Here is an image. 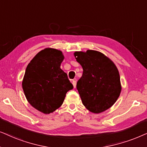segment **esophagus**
I'll use <instances>...</instances> for the list:
<instances>
[{
    "mask_svg": "<svg viewBox=\"0 0 147 147\" xmlns=\"http://www.w3.org/2000/svg\"><path fill=\"white\" fill-rule=\"evenodd\" d=\"M72 85H73L74 88H75L76 86H77V81H75V80H73V81H72Z\"/></svg>",
    "mask_w": 147,
    "mask_h": 147,
    "instance_id": "1",
    "label": "esophagus"
}]
</instances>
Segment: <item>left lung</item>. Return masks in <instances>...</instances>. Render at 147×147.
Masks as SVG:
<instances>
[{"label":"left lung","mask_w":147,"mask_h":147,"mask_svg":"<svg viewBox=\"0 0 147 147\" xmlns=\"http://www.w3.org/2000/svg\"><path fill=\"white\" fill-rule=\"evenodd\" d=\"M76 60L83 67L77 83L82 103L91 112L99 113L114 104L121 92L120 77L113 62L101 52H75Z\"/></svg>","instance_id":"1"}]
</instances>
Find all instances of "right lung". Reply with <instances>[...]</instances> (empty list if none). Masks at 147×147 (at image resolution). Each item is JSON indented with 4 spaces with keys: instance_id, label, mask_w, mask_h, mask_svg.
<instances>
[{
    "instance_id": "1",
    "label": "right lung",
    "mask_w": 147,
    "mask_h": 147,
    "mask_svg": "<svg viewBox=\"0 0 147 147\" xmlns=\"http://www.w3.org/2000/svg\"><path fill=\"white\" fill-rule=\"evenodd\" d=\"M64 56L60 50L46 48L31 60L22 87L28 102L44 113L53 112L61 106L66 94L73 89L67 74L60 68Z\"/></svg>"
}]
</instances>
